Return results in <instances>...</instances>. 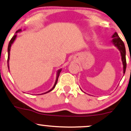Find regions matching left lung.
I'll use <instances>...</instances> for the list:
<instances>
[{"label":"left lung","instance_id":"1","mask_svg":"<svg viewBox=\"0 0 131 131\" xmlns=\"http://www.w3.org/2000/svg\"><path fill=\"white\" fill-rule=\"evenodd\" d=\"M112 42L115 47L118 48L119 50L121 56V60H122L123 65V73H125L126 68V49L124 46V43L123 40L119 37L118 34L117 32H115L112 36Z\"/></svg>","mask_w":131,"mask_h":131}]
</instances>
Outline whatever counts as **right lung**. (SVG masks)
<instances>
[{"label":"right lung","instance_id":"add662e5","mask_svg":"<svg viewBox=\"0 0 131 131\" xmlns=\"http://www.w3.org/2000/svg\"><path fill=\"white\" fill-rule=\"evenodd\" d=\"M21 31H22V30H21V29H19V30H18V31H16V32L15 34V35L13 36L12 38L11 39V40H10V42H9V43H8V60H7V63H8V70H9V60H10V49H11L12 45L13 43V42H14L15 40L16 39V37H17V34H16V33H18V32H21ZM61 70H62V69H60V70H58L57 71V78H56V81H55V84H54V85H53V88H52V89H51L50 90H49V91L43 93V94H39V95H42V94H47V93H48V92H49L52 91V90H53V89L55 88V85H56L57 83V81H58V77H59L60 73V72H61Z\"/></svg>","mask_w":131,"mask_h":131}]
</instances>
